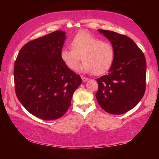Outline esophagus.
<instances>
[{
  "mask_svg": "<svg viewBox=\"0 0 159 159\" xmlns=\"http://www.w3.org/2000/svg\"><path fill=\"white\" fill-rule=\"evenodd\" d=\"M81 79L83 80V82H85V81H88V80H89V79L88 78H86V77H84V76H81Z\"/></svg>",
  "mask_w": 159,
  "mask_h": 159,
  "instance_id": "esophagus-1",
  "label": "esophagus"
}]
</instances>
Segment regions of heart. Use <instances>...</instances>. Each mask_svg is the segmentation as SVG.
Wrapping results in <instances>:
<instances>
[{
	"label": "heart",
	"instance_id": "1",
	"mask_svg": "<svg viewBox=\"0 0 159 159\" xmlns=\"http://www.w3.org/2000/svg\"><path fill=\"white\" fill-rule=\"evenodd\" d=\"M71 48H64L60 56L63 62L71 70H76L79 65L80 57L83 61L80 70L100 75L108 70L114 60L115 51L108 42L88 33L77 34L71 43Z\"/></svg>",
	"mask_w": 159,
	"mask_h": 159
}]
</instances>
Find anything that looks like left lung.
I'll list each match as a JSON object with an SVG mask.
<instances>
[{"mask_svg":"<svg viewBox=\"0 0 159 159\" xmlns=\"http://www.w3.org/2000/svg\"><path fill=\"white\" fill-rule=\"evenodd\" d=\"M111 43L115 55L109 74L96 79V98L102 109L122 114L134 108L146 90L147 64L144 53L125 35L98 30Z\"/></svg>","mask_w":159,"mask_h":159,"instance_id":"left-lung-1","label":"left lung"}]
</instances>
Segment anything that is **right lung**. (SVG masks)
I'll use <instances>...</instances> for the list:
<instances>
[{"instance_id": "obj_1", "label": "right lung", "mask_w": 159, "mask_h": 159, "mask_svg": "<svg viewBox=\"0 0 159 159\" xmlns=\"http://www.w3.org/2000/svg\"><path fill=\"white\" fill-rule=\"evenodd\" d=\"M65 39V32L59 30L29 41L15 62L16 95L29 113L43 120L62 116L82 83L61 59Z\"/></svg>"}]
</instances>
